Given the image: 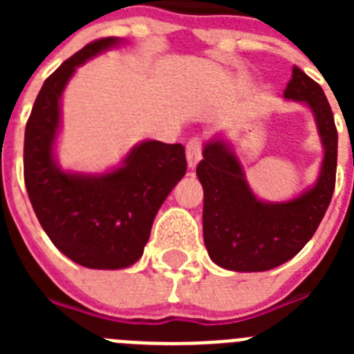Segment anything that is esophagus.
Returning a JSON list of instances; mask_svg holds the SVG:
<instances>
[{
	"mask_svg": "<svg viewBox=\"0 0 354 354\" xmlns=\"http://www.w3.org/2000/svg\"><path fill=\"white\" fill-rule=\"evenodd\" d=\"M200 159H202V143H200V140H196V138L189 140L186 145L187 167L195 168L196 165H198Z\"/></svg>",
	"mask_w": 354,
	"mask_h": 354,
	"instance_id": "esophagus-1",
	"label": "esophagus"
}]
</instances>
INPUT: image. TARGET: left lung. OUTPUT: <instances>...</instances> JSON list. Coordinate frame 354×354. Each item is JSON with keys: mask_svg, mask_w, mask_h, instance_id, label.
<instances>
[{"mask_svg": "<svg viewBox=\"0 0 354 354\" xmlns=\"http://www.w3.org/2000/svg\"><path fill=\"white\" fill-rule=\"evenodd\" d=\"M286 99L303 102L314 115L323 145L315 183L286 202L261 200L246 180L232 143L214 134L204 145L196 175L204 187V243L214 264L237 273L282 266L312 239L335 189L337 129L323 88L298 67Z\"/></svg>", "mask_w": 354, "mask_h": 354, "instance_id": "8db88e82", "label": "left lung"}]
</instances>
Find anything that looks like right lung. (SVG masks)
Returning <instances> with one entry per match:
<instances>
[{
	"label": "right lung",
	"mask_w": 354,
	"mask_h": 354,
	"mask_svg": "<svg viewBox=\"0 0 354 354\" xmlns=\"http://www.w3.org/2000/svg\"><path fill=\"white\" fill-rule=\"evenodd\" d=\"M118 37L95 40L44 81L24 133V183L53 245L90 270L129 268L143 255L159 207L186 174L180 143L145 140L102 174L64 170L56 159L62 95L84 62L117 48Z\"/></svg>",
	"instance_id": "add662e5"
}]
</instances>
